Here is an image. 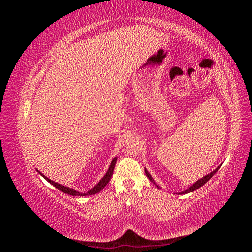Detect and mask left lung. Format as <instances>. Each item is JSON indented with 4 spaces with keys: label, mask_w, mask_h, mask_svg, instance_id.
Returning <instances> with one entry per match:
<instances>
[{
    "label": "left lung",
    "mask_w": 252,
    "mask_h": 252,
    "mask_svg": "<svg viewBox=\"0 0 252 252\" xmlns=\"http://www.w3.org/2000/svg\"><path fill=\"white\" fill-rule=\"evenodd\" d=\"M220 166H218L215 170L211 171V172H210V173H208L207 175H205V177H203V178H202V179H200L199 181H196L193 185H191V186H190L188 189H186L185 191H182V192H181V194H185V193L192 192V191H194V190H196V189H199L200 187H202V186L205 184V183H207V182H208V181L213 177V175L216 174V172L220 169ZM145 173H146L147 178H148L152 183H155L154 179H152V177L150 175V173L146 170V168H145ZM155 184H156V183H155ZM156 185H157V184H156ZM157 186H158V185H157ZM158 188H159V187H158Z\"/></svg>",
    "instance_id": "left-lung-1"
}]
</instances>
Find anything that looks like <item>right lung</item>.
<instances>
[{"label": "right lung", "instance_id": "right-lung-1", "mask_svg": "<svg viewBox=\"0 0 252 252\" xmlns=\"http://www.w3.org/2000/svg\"><path fill=\"white\" fill-rule=\"evenodd\" d=\"M117 158H113V159H112V162H111V164H110V166H109V168H108L107 172H106V174L102 178V180H101L100 182H98L97 184H96L94 188H91V189L89 190V191H87L86 193H85V192L81 193V192L77 191V190H74V189H72V188H69V187H66V186L61 185V184H59V183H56L55 181H51V180H49L47 177H45V175H44L42 172H40L39 170H37V172H39L45 180L48 181L51 185H53L56 188H58L59 190H61V191L64 192V193L70 194V195H73V196H78V195H81V196L93 195V194H95V193L100 192L101 190H102L106 185L108 184V182L110 181L111 175H112V173H113L114 166H116V163H117Z\"/></svg>", "mask_w": 252, "mask_h": 252}]
</instances>
